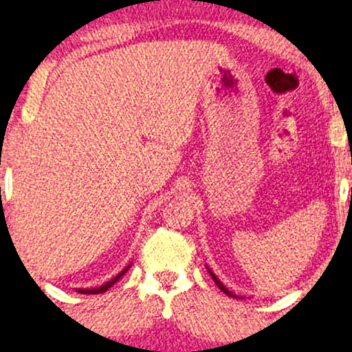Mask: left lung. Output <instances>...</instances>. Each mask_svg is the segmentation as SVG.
Wrapping results in <instances>:
<instances>
[{
  "mask_svg": "<svg viewBox=\"0 0 352 352\" xmlns=\"http://www.w3.org/2000/svg\"><path fill=\"white\" fill-rule=\"evenodd\" d=\"M209 274H211V278H212V279H214L216 286H218V287H219V289H221V291H223V293H225V294H228V296H233V298H236V294H233V293H232V291H228V287H225V286H223V283H221V281H219V279H218V278H216V276H214V272H211V271H209Z\"/></svg>",
  "mask_w": 352,
  "mask_h": 352,
  "instance_id": "left-lung-1",
  "label": "left lung"
}]
</instances>
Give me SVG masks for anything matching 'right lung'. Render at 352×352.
<instances>
[{
  "label": "right lung",
  "mask_w": 352,
  "mask_h": 352,
  "mask_svg": "<svg viewBox=\"0 0 352 352\" xmlns=\"http://www.w3.org/2000/svg\"><path fill=\"white\" fill-rule=\"evenodd\" d=\"M129 267H131V264L127 265V267L124 269V271H120L119 274L116 276V278H112V279H110V281L105 283V285H102L100 287H90V289H78V293H81V294H98V293H105V291H107L109 287H112L113 285H116L117 281H119L120 278H122L124 274H126L127 271H129Z\"/></svg>",
  "instance_id": "add662e5"
}]
</instances>
